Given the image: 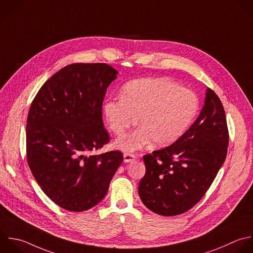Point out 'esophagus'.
<instances>
[{"label": "esophagus", "mask_w": 253, "mask_h": 253, "mask_svg": "<svg viewBox=\"0 0 253 253\" xmlns=\"http://www.w3.org/2000/svg\"><path fill=\"white\" fill-rule=\"evenodd\" d=\"M135 159H136V156H135L134 154L127 153V152H126V153L124 154V161H125V162H126V163H128V162H132V161H134Z\"/></svg>", "instance_id": "34e87169"}]
</instances>
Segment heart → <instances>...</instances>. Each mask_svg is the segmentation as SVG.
I'll list each match as a JSON object with an SVG mask.
<instances>
[{"label":"heart","mask_w":253,"mask_h":253,"mask_svg":"<svg viewBox=\"0 0 253 253\" xmlns=\"http://www.w3.org/2000/svg\"><path fill=\"white\" fill-rule=\"evenodd\" d=\"M200 109L198 96L168 78H148L128 83L122 98L108 99L103 107L111 130L121 136L137 123L132 133L118 139L115 146L134 151L151 140L164 146L175 142L191 126Z\"/></svg>","instance_id":"1"}]
</instances>
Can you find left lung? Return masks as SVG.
Listing matches in <instances>:
<instances>
[{
    "label": "left lung",
    "mask_w": 253,
    "mask_h": 253,
    "mask_svg": "<svg viewBox=\"0 0 253 253\" xmlns=\"http://www.w3.org/2000/svg\"><path fill=\"white\" fill-rule=\"evenodd\" d=\"M227 146L222 104L208 88L205 105L189 129L171 145L143 156L146 171L138 194L144 206L166 216L192 209L214 180Z\"/></svg>",
    "instance_id": "1"
}]
</instances>
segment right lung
Returning <instances> with one entry per match:
<instances>
[{
	"mask_svg": "<svg viewBox=\"0 0 253 253\" xmlns=\"http://www.w3.org/2000/svg\"><path fill=\"white\" fill-rule=\"evenodd\" d=\"M118 71L106 63H74L51 76L34 99L27 122V159L44 194L70 211L107 195L121 151L94 152L110 141L102 106Z\"/></svg>",
	"mask_w": 253,
	"mask_h": 253,
	"instance_id": "obj_1",
	"label": "right lung"
}]
</instances>
